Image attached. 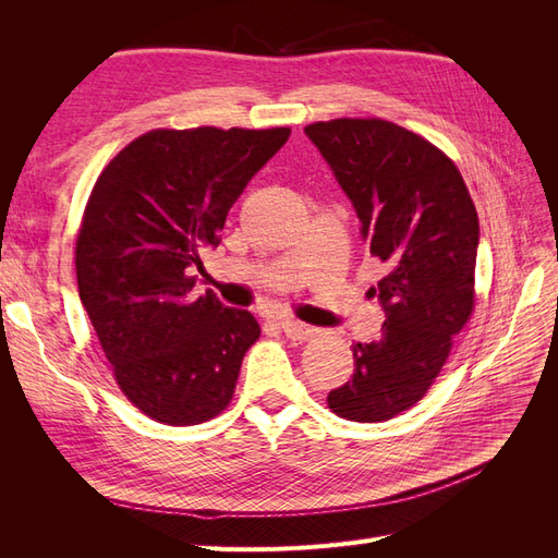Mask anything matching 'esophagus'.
I'll use <instances>...</instances> for the list:
<instances>
[{
    "instance_id": "34e87169",
    "label": "esophagus",
    "mask_w": 558,
    "mask_h": 558,
    "mask_svg": "<svg viewBox=\"0 0 558 558\" xmlns=\"http://www.w3.org/2000/svg\"><path fill=\"white\" fill-rule=\"evenodd\" d=\"M279 326L286 332V337H289V340H293V342H305L314 335V328L307 326V324H302V320H298V318L279 316Z\"/></svg>"
}]
</instances>
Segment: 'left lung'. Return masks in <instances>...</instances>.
<instances>
[{"label":"left lung","mask_w":558,"mask_h":558,"mask_svg":"<svg viewBox=\"0 0 558 558\" xmlns=\"http://www.w3.org/2000/svg\"><path fill=\"white\" fill-rule=\"evenodd\" d=\"M356 207L369 253L384 265L386 320L353 349L351 379L328 393L337 416L388 421L428 393L475 312L480 221L459 167L428 140L384 118L305 128Z\"/></svg>","instance_id":"obj_1"}]
</instances>
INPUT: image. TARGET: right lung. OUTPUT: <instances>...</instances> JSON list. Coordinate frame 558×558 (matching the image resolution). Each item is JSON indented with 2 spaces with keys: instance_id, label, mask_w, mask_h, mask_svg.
<instances>
[{
  "instance_id": "right-lung-1",
  "label": "right lung",
  "mask_w": 558,
  "mask_h": 558,
  "mask_svg": "<svg viewBox=\"0 0 558 558\" xmlns=\"http://www.w3.org/2000/svg\"><path fill=\"white\" fill-rule=\"evenodd\" d=\"M289 137L291 128H158L93 185L74 251L78 295L118 388L158 424H205L234 396L260 326L211 291L195 298L193 272Z\"/></svg>"
}]
</instances>
